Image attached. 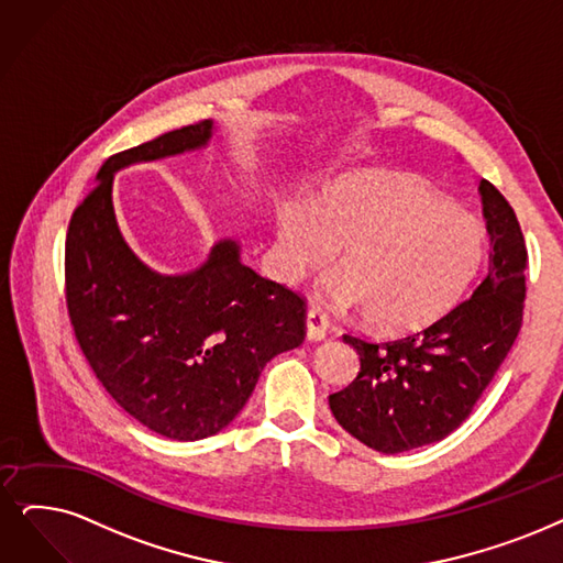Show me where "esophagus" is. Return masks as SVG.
<instances>
[{"mask_svg":"<svg viewBox=\"0 0 563 563\" xmlns=\"http://www.w3.org/2000/svg\"><path fill=\"white\" fill-rule=\"evenodd\" d=\"M328 317L325 313L321 311V309H317V307H311L309 311H307V340L309 342H321V340H325V334H328Z\"/></svg>","mask_w":563,"mask_h":563,"instance_id":"1","label":"esophagus"}]
</instances>
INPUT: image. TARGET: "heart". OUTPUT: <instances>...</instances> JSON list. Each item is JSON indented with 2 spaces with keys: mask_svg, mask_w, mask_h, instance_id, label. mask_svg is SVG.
Wrapping results in <instances>:
<instances>
[{
  "mask_svg": "<svg viewBox=\"0 0 563 563\" xmlns=\"http://www.w3.org/2000/svg\"><path fill=\"white\" fill-rule=\"evenodd\" d=\"M342 250L344 273L323 294L336 307H363L369 325L409 332L451 309L485 256L481 221L448 203L422 179L351 175L328 189L317 208L282 206L277 273L294 282L328 265Z\"/></svg>",
  "mask_w": 563,
  "mask_h": 563,
  "instance_id": "obj_1",
  "label": "heart"
}]
</instances>
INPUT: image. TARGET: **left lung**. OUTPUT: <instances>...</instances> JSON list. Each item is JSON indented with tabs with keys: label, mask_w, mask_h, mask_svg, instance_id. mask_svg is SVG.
Listing matches in <instances>:
<instances>
[{
	"label": "left lung",
	"mask_w": 563,
	"mask_h": 563,
	"mask_svg": "<svg viewBox=\"0 0 563 563\" xmlns=\"http://www.w3.org/2000/svg\"><path fill=\"white\" fill-rule=\"evenodd\" d=\"M489 267L474 296L420 332L390 342L344 334L360 355L353 384L330 395L344 430L395 455L437 443L468 418L522 328L527 244L508 200L481 179Z\"/></svg>",
	"instance_id": "left-lung-1"
}]
</instances>
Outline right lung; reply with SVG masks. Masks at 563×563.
I'll list each match as a JSON object with an SVG mask.
<instances>
[{"mask_svg": "<svg viewBox=\"0 0 563 563\" xmlns=\"http://www.w3.org/2000/svg\"><path fill=\"white\" fill-rule=\"evenodd\" d=\"M212 131L206 120L110 156L66 233V307L89 367L129 416L175 441L221 432L269 360L305 340V300L246 267L235 240L187 275H162L120 233L115 173L206 147Z\"/></svg>", "mask_w": 563, "mask_h": 563, "instance_id": "right-lung-1", "label": "right lung"}]
</instances>
